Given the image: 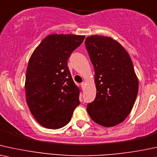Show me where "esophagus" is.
I'll list each match as a JSON object with an SVG mask.
<instances>
[{"instance_id": "obj_1", "label": "esophagus", "mask_w": 157, "mask_h": 157, "mask_svg": "<svg viewBox=\"0 0 157 157\" xmlns=\"http://www.w3.org/2000/svg\"><path fill=\"white\" fill-rule=\"evenodd\" d=\"M85 85H86V82H85V81H84V82H82V83H81V85H82V87H85Z\"/></svg>"}]
</instances>
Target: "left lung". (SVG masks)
Returning a JSON list of instances; mask_svg holds the SVG:
<instances>
[{
  "mask_svg": "<svg viewBox=\"0 0 157 157\" xmlns=\"http://www.w3.org/2000/svg\"><path fill=\"white\" fill-rule=\"evenodd\" d=\"M85 46L95 70L97 93L87 110L92 120L105 127L123 122L132 110L139 80L125 48L111 37L92 35Z\"/></svg>",
  "mask_w": 157,
  "mask_h": 157,
  "instance_id": "8db88e82",
  "label": "left lung"
}]
</instances>
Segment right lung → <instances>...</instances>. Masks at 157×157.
Masks as SVG:
<instances>
[{
  "label": "right lung",
  "mask_w": 157,
  "mask_h": 157,
  "mask_svg": "<svg viewBox=\"0 0 157 157\" xmlns=\"http://www.w3.org/2000/svg\"><path fill=\"white\" fill-rule=\"evenodd\" d=\"M85 37L49 35L29 60L25 81L26 103L37 122L45 128L57 129L64 126L80 105V89L72 80L67 61Z\"/></svg>",
  "instance_id": "right-lung-1"
}]
</instances>
